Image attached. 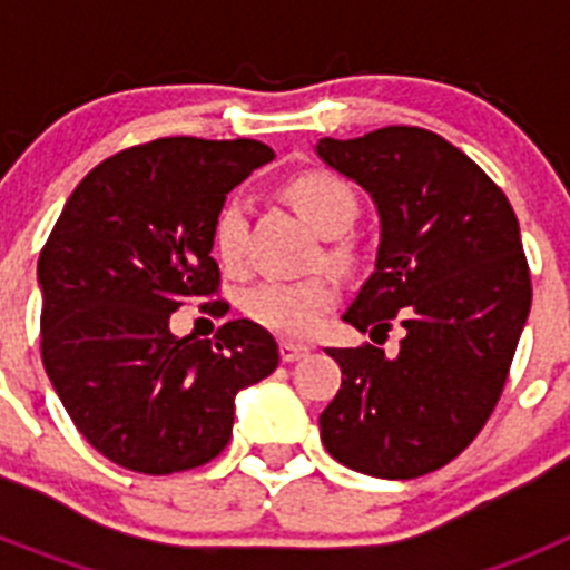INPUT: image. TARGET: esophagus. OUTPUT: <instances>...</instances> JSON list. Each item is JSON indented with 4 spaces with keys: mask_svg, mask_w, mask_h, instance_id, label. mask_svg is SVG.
I'll list each match as a JSON object with an SVG mask.
<instances>
[{
    "mask_svg": "<svg viewBox=\"0 0 570 570\" xmlns=\"http://www.w3.org/2000/svg\"><path fill=\"white\" fill-rule=\"evenodd\" d=\"M311 347L308 345H299V342H291V340H282L279 342V356L282 362H296L302 356H308Z\"/></svg>",
    "mask_w": 570,
    "mask_h": 570,
    "instance_id": "1",
    "label": "esophagus"
}]
</instances>
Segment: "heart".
Wrapping results in <instances>:
<instances>
[{
    "label": "heart",
    "mask_w": 570,
    "mask_h": 570,
    "mask_svg": "<svg viewBox=\"0 0 570 570\" xmlns=\"http://www.w3.org/2000/svg\"><path fill=\"white\" fill-rule=\"evenodd\" d=\"M285 199L320 236L322 262L331 268L354 265V245L342 239L360 216V196L347 179L331 170H305L285 183ZM245 236H248V208L242 199H228L214 223V248L225 271L245 268ZM340 296V282L331 271L302 276V279H262L242 294V311L262 325L285 336H302L314 331L320 320Z\"/></svg>",
    "instance_id": "1"
}]
</instances>
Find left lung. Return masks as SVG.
<instances>
[{
    "label": "left lung",
    "mask_w": 570,
    "mask_h": 570,
    "mask_svg": "<svg viewBox=\"0 0 570 570\" xmlns=\"http://www.w3.org/2000/svg\"><path fill=\"white\" fill-rule=\"evenodd\" d=\"M316 154L374 196V276L345 322L405 328L387 360L371 342L328 347L342 385L320 416L325 451L382 480L460 456L500 402L531 311V271L508 196L460 148L414 125L320 139Z\"/></svg>",
    "instance_id": "1"
}]
</instances>
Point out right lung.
Here are the masks:
<instances>
[{
	"label": "right lung",
	"instance_id": "obj_1",
	"mask_svg": "<svg viewBox=\"0 0 570 570\" xmlns=\"http://www.w3.org/2000/svg\"><path fill=\"white\" fill-rule=\"evenodd\" d=\"M256 139L165 136L108 156L85 176L39 254L42 365L79 434L116 465L165 476L223 454L234 400L279 365L250 320L210 340L170 334V314L203 298L225 196L271 163Z\"/></svg>",
	"mask_w": 570,
	"mask_h": 570
}]
</instances>
